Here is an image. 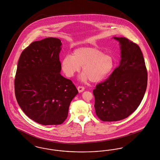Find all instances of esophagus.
<instances>
[{
    "label": "esophagus",
    "mask_w": 160,
    "mask_h": 160,
    "mask_svg": "<svg viewBox=\"0 0 160 160\" xmlns=\"http://www.w3.org/2000/svg\"><path fill=\"white\" fill-rule=\"evenodd\" d=\"M77 89L78 91L79 92H82L84 90H85V88L83 86H79L77 87Z\"/></svg>",
    "instance_id": "esophagus-1"
}]
</instances>
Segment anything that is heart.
<instances>
[{
	"instance_id": "obj_1",
	"label": "heart",
	"mask_w": 160,
	"mask_h": 160,
	"mask_svg": "<svg viewBox=\"0 0 160 160\" xmlns=\"http://www.w3.org/2000/svg\"><path fill=\"white\" fill-rule=\"evenodd\" d=\"M115 61L109 54H104L100 49L94 47H82L76 49L72 56L68 55L62 62V69L68 77H72L82 66L80 79L89 80L97 83L102 81L112 71Z\"/></svg>"
}]
</instances>
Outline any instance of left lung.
<instances>
[{
    "label": "left lung",
    "mask_w": 160,
    "mask_h": 160,
    "mask_svg": "<svg viewBox=\"0 0 160 160\" xmlns=\"http://www.w3.org/2000/svg\"><path fill=\"white\" fill-rule=\"evenodd\" d=\"M113 38L120 45V65L93 90L95 113L103 122L128 117L141 103L148 84V72L140 48L127 38Z\"/></svg>",
    "instance_id": "1"
}]
</instances>
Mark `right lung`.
I'll return each instance as SVG.
<instances>
[{"label":"right lung","mask_w":160,"mask_h":160,"mask_svg":"<svg viewBox=\"0 0 160 160\" xmlns=\"http://www.w3.org/2000/svg\"><path fill=\"white\" fill-rule=\"evenodd\" d=\"M62 45L57 38L33 42L18 61L14 80L16 100L23 112L40 124L64 122L70 103L78 92L72 81L60 74Z\"/></svg>","instance_id":"obj_1"}]
</instances>
